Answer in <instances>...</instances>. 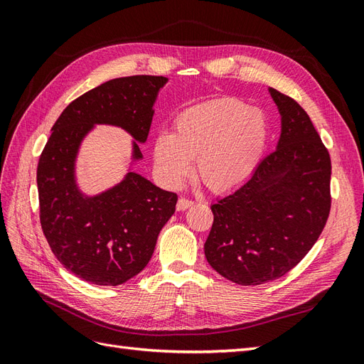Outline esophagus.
<instances>
[{"mask_svg": "<svg viewBox=\"0 0 364 364\" xmlns=\"http://www.w3.org/2000/svg\"><path fill=\"white\" fill-rule=\"evenodd\" d=\"M193 205H194L193 200H188V199H185V197H181V199L178 200V205H176V209H178V211H185V209H188Z\"/></svg>", "mask_w": 364, "mask_h": 364, "instance_id": "34e87169", "label": "esophagus"}]
</instances>
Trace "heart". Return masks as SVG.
<instances>
[{
    "label": "heart",
    "instance_id": "obj_1",
    "mask_svg": "<svg viewBox=\"0 0 364 364\" xmlns=\"http://www.w3.org/2000/svg\"><path fill=\"white\" fill-rule=\"evenodd\" d=\"M269 139V124L259 109L235 98H222L186 109L173 123L171 135L159 134L153 161L171 186L196 170L209 190L225 193L243 185L255 171Z\"/></svg>",
    "mask_w": 364,
    "mask_h": 364
}]
</instances>
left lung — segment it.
Wrapping results in <instances>:
<instances>
[{
  "label": "left lung",
  "mask_w": 364,
  "mask_h": 364,
  "mask_svg": "<svg viewBox=\"0 0 364 364\" xmlns=\"http://www.w3.org/2000/svg\"><path fill=\"white\" fill-rule=\"evenodd\" d=\"M281 114L277 150L235 191L211 205L214 223L205 257L240 285L284 277L306 255L331 208V159L308 114L269 87Z\"/></svg>",
  "instance_id": "1"
}]
</instances>
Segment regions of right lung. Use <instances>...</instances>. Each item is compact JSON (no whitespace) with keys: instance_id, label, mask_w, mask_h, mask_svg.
Listing matches in <instances>:
<instances>
[{"instance_id":"add662e5","label":"right lung","mask_w":364,"mask_h":364,"mask_svg":"<svg viewBox=\"0 0 364 364\" xmlns=\"http://www.w3.org/2000/svg\"><path fill=\"white\" fill-rule=\"evenodd\" d=\"M162 75L109 80L75 98L53 126L38 164L41 226L62 266L95 285H119L144 269L178 194L161 190L135 171L100 194L86 196L75 181L82 141L95 124L124 129L132 161L142 159Z\"/></svg>"}]
</instances>
